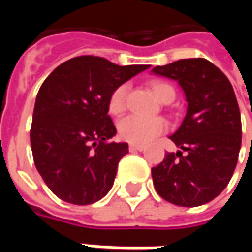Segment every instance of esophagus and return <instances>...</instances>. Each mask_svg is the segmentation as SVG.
Instances as JSON below:
<instances>
[{
  "label": "esophagus",
  "mask_w": 252,
  "mask_h": 252,
  "mask_svg": "<svg viewBox=\"0 0 252 252\" xmlns=\"http://www.w3.org/2000/svg\"><path fill=\"white\" fill-rule=\"evenodd\" d=\"M129 150L130 151H143L144 150V146H143V144H134V143H131V144H129Z\"/></svg>",
  "instance_id": "obj_1"
}]
</instances>
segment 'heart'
Returning a JSON list of instances; mask_svg holds the SVG:
<instances>
[{
    "instance_id": "b5f03b06",
    "label": "heart",
    "mask_w": 252,
    "mask_h": 252,
    "mask_svg": "<svg viewBox=\"0 0 252 252\" xmlns=\"http://www.w3.org/2000/svg\"><path fill=\"white\" fill-rule=\"evenodd\" d=\"M151 88L157 98L164 103H169L175 99V90L171 84L165 81H154ZM129 87L122 84L115 88L108 101V109L112 115H122L126 109ZM168 129V123L162 118H140V116H127L122 119L118 125V131L123 140L134 144L149 143L154 137Z\"/></svg>"
}]
</instances>
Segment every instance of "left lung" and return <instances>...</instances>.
Here are the masks:
<instances>
[{
  "label": "left lung",
  "instance_id": "8db88e82",
  "mask_svg": "<svg viewBox=\"0 0 252 252\" xmlns=\"http://www.w3.org/2000/svg\"><path fill=\"white\" fill-rule=\"evenodd\" d=\"M153 73L178 81L188 102L179 129L169 136L181 150L151 168L154 188L177 206L205 205L223 192L237 165L241 116L234 90L206 59H182Z\"/></svg>",
  "mask_w": 252,
  "mask_h": 252
}]
</instances>
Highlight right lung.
Returning a JSON list of instances; mask_svg holds the SVG:
<instances>
[{
    "instance_id": "add662e5",
    "label": "right lung",
    "mask_w": 252,
    "mask_h": 252,
    "mask_svg": "<svg viewBox=\"0 0 252 252\" xmlns=\"http://www.w3.org/2000/svg\"><path fill=\"white\" fill-rule=\"evenodd\" d=\"M149 65H118L80 56L54 68L37 92L31 146L39 174L57 198L91 205L111 190L127 143L109 141L116 127L108 115L115 88Z\"/></svg>"
}]
</instances>
